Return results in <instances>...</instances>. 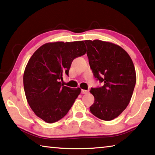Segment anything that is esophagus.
<instances>
[{
    "label": "esophagus",
    "instance_id": "1",
    "mask_svg": "<svg viewBox=\"0 0 155 155\" xmlns=\"http://www.w3.org/2000/svg\"><path fill=\"white\" fill-rule=\"evenodd\" d=\"M81 93H82V94H87V93H88V90H81Z\"/></svg>",
    "mask_w": 155,
    "mask_h": 155
}]
</instances>
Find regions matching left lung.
Instances as JSON below:
<instances>
[{"label": "left lung", "mask_w": 155, "mask_h": 155, "mask_svg": "<svg viewBox=\"0 0 155 155\" xmlns=\"http://www.w3.org/2000/svg\"><path fill=\"white\" fill-rule=\"evenodd\" d=\"M90 68L102 87L91 88L94 102L93 115L104 121L119 117L130 101L136 83L135 68L130 56L121 47L101 40H86Z\"/></svg>", "instance_id": "left-lung-1"}]
</instances>
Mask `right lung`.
<instances>
[{"instance_id":"1","label":"right lung","mask_w":155,"mask_h":155,"mask_svg":"<svg viewBox=\"0 0 155 155\" xmlns=\"http://www.w3.org/2000/svg\"><path fill=\"white\" fill-rule=\"evenodd\" d=\"M83 41L48 43L29 58L23 74L25 97L36 116L48 124L64 117L81 93L79 87L63 86L60 80L68 75L75 58L86 53Z\"/></svg>"}]
</instances>
